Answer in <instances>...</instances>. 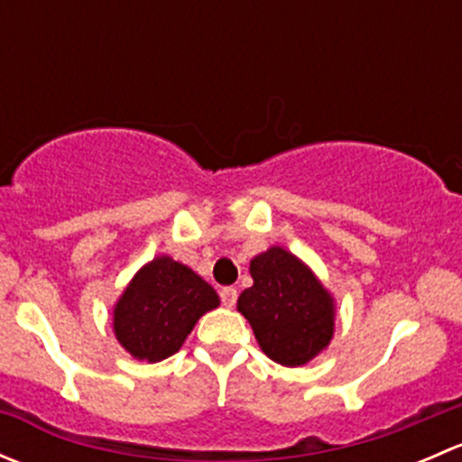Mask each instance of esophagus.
<instances>
[{"label": "esophagus", "instance_id": "obj_1", "mask_svg": "<svg viewBox=\"0 0 462 462\" xmlns=\"http://www.w3.org/2000/svg\"><path fill=\"white\" fill-rule=\"evenodd\" d=\"M236 297H239V292H236L235 286L221 288V301L223 306H227V309H232V306L236 304Z\"/></svg>", "mask_w": 462, "mask_h": 462}]
</instances>
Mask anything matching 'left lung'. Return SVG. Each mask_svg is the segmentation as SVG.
<instances>
[{
  "instance_id": "left-lung-1",
  "label": "left lung",
  "mask_w": 462,
  "mask_h": 462,
  "mask_svg": "<svg viewBox=\"0 0 462 462\" xmlns=\"http://www.w3.org/2000/svg\"><path fill=\"white\" fill-rule=\"evenodd\" d=\"M254 283L239 297L261 351L283 366L313 360L333 337V301L315 274L283 248L250 261Z\"/></svg>"
}]
</instances>
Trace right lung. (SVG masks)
Masks as SVG:
<instances>
[{
	"label": "right lung",
	"mask_w": 462,
	"mask_h": 462,
	"mask_svg": "<svg viewBox=\"0 0 462 462\" xmlns=\"http://www.w3.org/2000/svg\"><path fill=\"white\" fill-rule=\"evenodd\" d=\"M218 295L188 265L158 257L134 277L114 313L118 342L138 360L161 362L183 346Z\"/></svg>",
	"instance_id": "1"
}]
</instances>
